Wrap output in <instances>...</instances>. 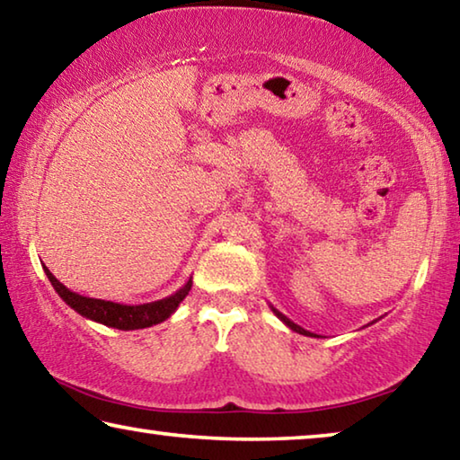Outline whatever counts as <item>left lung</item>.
Segmentation results:
<instances>
[{"label":"left lung","mask_w":460,"mask_h":460,"mask_svg":"<svg viewBox=\"0 0 460 460\" xmlns=\"http://www.w3.org/2000/svg\"><path fill=\"white\" fill-rule=\"evenodd\" d=\"M270 308H271V313H274L278 318H279V321H282L286 326H288V329H292L294 332H300V334H305V337H318V334H314V332H310V331H306V329H302V326L300 324H296V323H292L290 321V318H288V316H284L282 313H279V310L278 308H274V306H271L270 305Z\"/></svg>","instance_id":"1"}]
</instances>
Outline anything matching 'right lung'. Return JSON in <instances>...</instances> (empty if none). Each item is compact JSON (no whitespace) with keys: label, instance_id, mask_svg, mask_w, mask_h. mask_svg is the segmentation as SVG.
<instances>
[{"label":"right lung","instance_id":"obj_1","mask_svg":"<svg viewBox=\"0 0 460 460\" xmlns=\"http://www.w3.org/2000/svg\"><path fill=\"white\" fill-rule=\"evenodd\" d=\"M44 274L49 276L54 290H57V294L75 310V313L89 318V321H95L119 331H137V329H146V326L164 323L166 318H170L176 313L178 305L186 298V294H189L192 288V278H189V282H186L181 290L166 296V298L147 302V305L131 306V305H119V302H111V300L89 298V296H81L73 290H68L65 284H60L58 279L52 276V271L46 266H44Z\"/></svg>","mask_w":460,"mask_h":460}]
</instances>
